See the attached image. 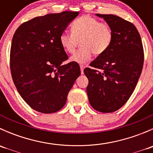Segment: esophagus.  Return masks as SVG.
I'll return each instance as SVG.
<instances>
[{
	"label": "esophagus",
	"instance_id": "esophagus-1",
	"mask_svg": "<svg viewBox=\"0 0 153 153\" xmlns=\"http://www.w3.org/2000/svg\"><path fill=\"white\" fill-rule=\"evenodd\" d=\"M80 68H81V74H84V68H85V67H84V65H81L80 66Z\"/></svg>",
	"mask_w": 153,
	"mask_h": 153
}]
</instances>
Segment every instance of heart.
Wrapping results in <instances>:
<instances>
[{"instance_id":"heart-1","label":"heart","mask_w":153,"mask_h":153,"mask_svg":"<svg viewBox=\"0 0 153 153\" xmlns=\"http://www.w3.org/2000/svg\"><path fill=\"white\" fill-rule=\"evenodd\" d=\"M72 32H64L59 38L63 49L72 53L81 41V47L70 58V61L84 64L92 58V53L100 55L105 52L112 41V32L107 24L84 15L73 21L71 26Z\"/></svg>"}]
</instances>
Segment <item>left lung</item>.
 Wrapping results in <instances>:
<instances>
[{"mask_svg":"<svg viewBox=\"0 0 153 153\" xmlns=\"http://www.w3.org/2000/svg\"><path fill=\"white\" fill-rule=\"evenodd\" d=\"M96 16L104 18L112 32L107 50L86 68L89 80L86 87L90 105L101 112L118 110L133 92L143 64V49L139 32L127 21L114 15Z\"/></svg>","mask_w":153,"mask_h":153,"instance_id":"1","label":"left lung"}]
</instances>
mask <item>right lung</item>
<instances>
[{
  "mask_svg": "<svg viewBox=\"0 0 153 153\" xmlns=\"http://www.w3.org/2000/svg\"><path fill=\"white\" fill-rule=\"evenodd\" d=\"M78 12L36 17L21 24L13 35L10 69L14 84L27 104L42 113L58 112L81 75L78 64L70 62L59 38Z\"/></svg>",
  "mask_w": 153,
  "mask_h": 153,
  "instance_id": "1",
  "label": "right lung"
}]
</instances>
